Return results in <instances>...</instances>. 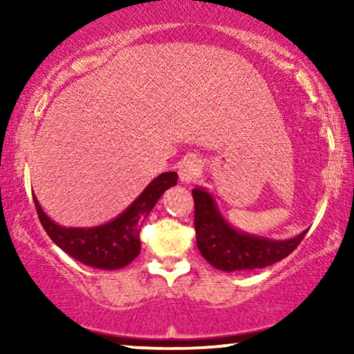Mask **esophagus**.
<instances>
[{"label":"esophagus","mask_w":354,"mask_h":354,"mask_svg":"<svg viewBox=\"0 0 354 354\" xmlns=\"http://www.w3.org/2000/svg\"><path fill=\"white\" fill-rule=\"evenodd\" d=\"M201 161L195 156L183 158L178 164V178L182 183H192L195 178L200 176Z\"/></svg>","instance_id":"obj_1"}]
</instances>
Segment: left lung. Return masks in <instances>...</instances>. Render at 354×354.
<instances>
[{"label":"left lung","instance_id":"obj_1","mask_svg":"<svg viewBox=\"0 0 354 354\" xmlns=\"http://www.w3.org/2000/svg\"><path fill=\"white\" fill-rule=\"evenodd\" d=\"M195 200V230L200 253L212 268L235 272L268 268L287 258L301 243L308 230L287 240H274L235 229L222 214L214 196L205 187L192 190Z\"/></svg>","mask_w":354,"mask_h":354}]
</instances>
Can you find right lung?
Listing matches in <instances>:
<instances>
[{"mask_svg": "<svg viewBox=\"0 0 354 354\" xmlns=\"http://www.w3.org/2000/svg\"><path fill=\"white\" fill-rule=\"evenodd\" d=\"M177 185L176 172H162L125 209L109 222L95 227L59 225L43 211L33 195L40 222L50 239L62 251L90 268L122 269L140 254V230L162 193Z\"/></svg>", "mask_w": 354, "mask_h": 354, "instance_id": "right-lung-1", "label": "right lung"}]
</instances>
